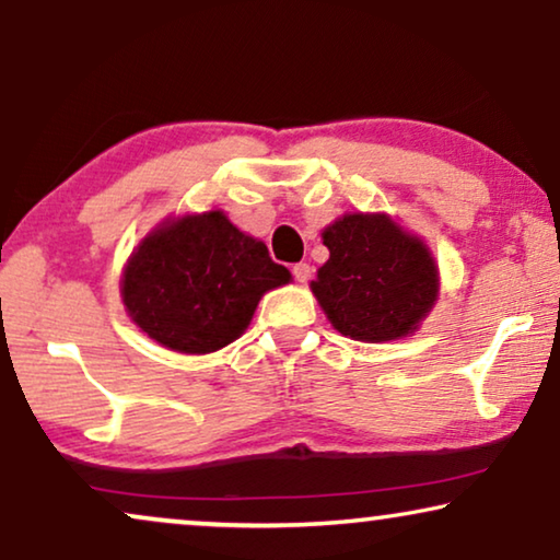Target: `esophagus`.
I'll return each mask as SVG.
<instances>
[{
  "label": "esophagus",
  "mask_w": 560,
  "mask_h": 560,
  "mask_svg": "<svg viewBox=\"0 0 560 560\" xmlns=\"http://www.w3.org/2000/svg\"><path fill=\"white\" fill-rule=\"evenodd\" d=\"M293 275H295L298 282H308V278H311V265H308V262H298V265H293Z\"/></svg>",
  "instance_id": "esophagus-1"
}]
</instances>
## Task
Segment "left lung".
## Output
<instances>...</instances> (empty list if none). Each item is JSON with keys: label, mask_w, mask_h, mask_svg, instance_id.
<instances>
[{"label": "left lung", "mask_w": 560, "mask_h": 560, "mask_svg": "<svg viewBox=\"0 0 560 560\" xmlns=\"http://www.w3.org/2000/svg\"><path fill=\"white\" fill-rule=\"evenodd\" d=\"M324 244L328 259L311 290L339 334L370 343L405 339L431 313L435 259L387 213H347L324 229Z\"/></svg>", "instance_id": "1"}]
</instances>
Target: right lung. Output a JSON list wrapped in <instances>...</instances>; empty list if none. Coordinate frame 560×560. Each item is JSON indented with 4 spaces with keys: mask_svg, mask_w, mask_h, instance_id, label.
Returning a JSON list of instances; mask_svg holds the SVG:
<instances>
[{
    "mask_svg": "<svg viewBox=\"0 0 560 560\" xmlns=\"http://www.w3.org/2000/svg\"><path fill=\"white\" fill-rule=\"evenodd\" d=\"M290 282L285 267L224 211L160 224L140 242L121 275L129 318L180 354H209L249 326L267 290Z\"/></svg>",
    "mask_w": 560,
    "mask_h": 560,
    "instance_id": "add662e5",
    "label": "right lung"
}]
</instances>
